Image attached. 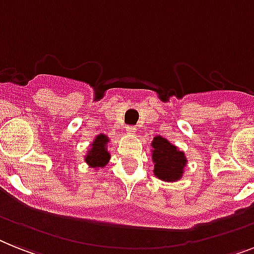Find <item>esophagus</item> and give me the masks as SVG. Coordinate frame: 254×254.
I'll use <instances>...</instances> for the list:
<instances>
[{
	"mask_svg": "<svg viewBox=\"0 0 254 254\" xmlns=\"http://www.w3.org/2000/svg\"><path fill=\"white\" fill-rule=\"evenodd\" d=\"M126 131H127L128 135H133L136 132V127L135 126H127V127H126Z\"/></svg>",
	"mask_w": 254,
	"mask_h": 254,
	"instance_id": "esophagus-1",
	"label": "esophagus"
}]
</instances>
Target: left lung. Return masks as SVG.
Returning a JSON list of instances; mask_svg holds the SVG:
<instances>
[{"mask_svg": "<svg viewBox=\"0 0 254 254\" xmlns=\"http://www.w3.org/2000/svg\"><path fill=\"white\" fill-rule=\"evenodd\" d=\"M152 160L154 162L153 174L165 182H177L183 177L187 158L184 152L173 145L162 136H156L152 141Z\"/></svg>", "mask_w": 254, "mask_h": 254, "instance_id": "obj_1", "label": "left lung"}]
</instances>
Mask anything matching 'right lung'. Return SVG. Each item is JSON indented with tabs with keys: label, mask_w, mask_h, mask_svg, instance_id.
<instances>
[{
	"label": "right lung",
	"mask_w": 254,
	"mask_h": 254,
	"mask_svg": "<svg viewBox=\"0 0 254 254\" xmlns=\"http://www.w3.org/2000/svg\"><path fill=\"white\" fill-rule=\"evenodd\" d=\"M109 137L104 133L96 136V139L91 144V149L88 150L85 156V162L93 169L104 167L108 165L110 160V153L108 152Z\"/></svg>",
	"instance_id": "1"
}]
</instances>
